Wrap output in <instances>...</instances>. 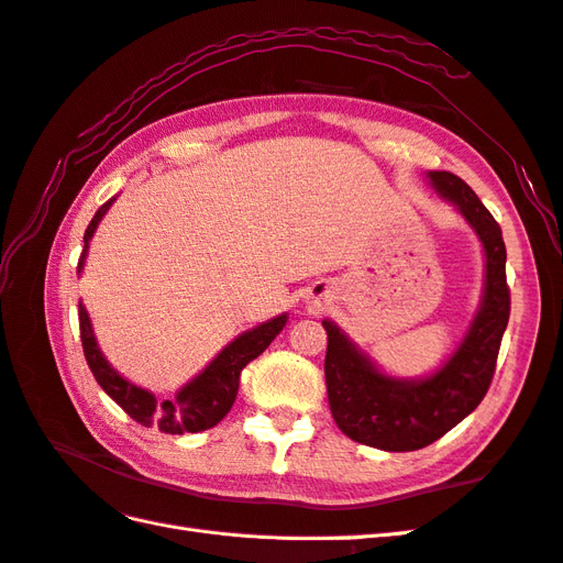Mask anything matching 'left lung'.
Instances as JSON below:
<instances>
[{"instance_id":"left-lung-1","label":"left lung","mask_w":563,"mask_h":563,"mask_svg":"<svg viewBox=\"0 0 563 563\" xmlns=\"http://www.w3.org/2000/svg\"><path fill=\"white\" fill-rule=\"evenodd\" d=\"M432 188L473 227L485 251V289L468 334L437 373L389 377L332 322L324 320V379L339 430L382 451H416L444 437L485 399L495 377L511 296L501 229L473 188L451 172H430Z\"/></svg>"}]
</instances>
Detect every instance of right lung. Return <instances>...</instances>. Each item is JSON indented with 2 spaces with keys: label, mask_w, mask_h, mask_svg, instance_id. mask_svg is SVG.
Masks as SVG:
<instances>
[{
  "label": "right lung",
  "mask_w": 563,
  "mask_h": 563,
  "mask_svg": "<svg viewBox=\"0 0 563 563\" xmlns=\"http://www.w3.org/2000/svg\"><path fill=\"white\" fill-rule=\"evenodd\" d=\"M112 202L114 198L107 200L102 208L95 212L92 222L86 229V236H84L86 245L78 260V272L86 265L88 243L95 234V229H98L100 219L107 214L109 205ZM78 320H80V341H84L86 361H88L90 373L95 375V379H98V385L112 396V399L126 410L135 422L145 424V428H153L155 424V428H159V432H167V434H184V432L210 430L229 413L239 394L241 369L251 361H255L257 355L272 344L274 336L282 332L289 318H286L284 312L279 318H272L263 324L249 329V332H243L241 336L231 341L229 346L219 351L217 358L205 367L198 377L190 379L184 389H178L174 399H164V401H157L147 389L131 385L129 379H123L117 369L107 363L98 341H95L92 324L84 303H78Z\"/></svg>",
  "instance_id": "right-lung-1"
}]
</instances>
